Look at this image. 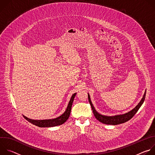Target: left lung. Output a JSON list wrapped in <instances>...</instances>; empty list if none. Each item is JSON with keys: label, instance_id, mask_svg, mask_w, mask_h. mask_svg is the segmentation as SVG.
<instances>
[{"label": "left lung", "instance_id": "obj_1", "mask_svg": "<svg viewBox=\"0 0 155 155\" xmlns=\"http://www.w3.org/2000/svg\"><path fill=\"white\" fill-rule=\"evenodd\" d=\"M145 95H146V90L145 91V93L143 96V97L142 98L141 101H140V102L137 105V106L134 108L132 110H131L130 111L128 112L127 113H126L124 114H122V115H115V116H105V115H103L100 114L99 113H98L94 107L93 106L92 102L91 101V98H90V96L89 94V93H87V96H88V101L90 102V104L91 106L93 112L94 114V115L95 116L96 118L100 122L105 124H110V125H117V124H120L121 123H124L127 121H129V120H130L132 117L134 116V115L137 113V112L139 110V109L140 108V107H141V105H142V104L143 103L145 99Z\"/></svg>", "mask_w": 155, "mask_h": 155}]
</instances>
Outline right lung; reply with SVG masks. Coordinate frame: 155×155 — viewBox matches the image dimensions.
I'll return each instance as SVG.
<instances>
[{"label":"right lung","instance_id":"add662e5","mask_svg":"<svg viewBox=\"0 0 155 155\" xmlns=\"http://www.w3.org/2000/svg\"><path fill=\"white\" fill-rule=\"evenodd\" d=\"M76 94H77V93L72 94V96L70 99V101L69 102L67 108H66L65 111L64 112V114H62L61 116H59L56 118L37 120L30 119V118L25 117V115H23V117H25V118L26 120H28L31 123H32L37 126L40 127H54V126L61 125L68 120V118L70 116L72 103H73V101L75 97Z\"/></svg>","mask_w":155,"mask_h":155}]
</instances>
